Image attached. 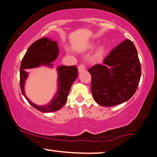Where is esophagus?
<instances>
[{
    "label": "esophagus",
    "instance_id": "34e87169",
    "mask_svg": "<svg viewBox=\"0 0 157 157\" xmlns=\"http://www.w3.org/2000/svg\"><path fill=\"white\" fill-rule=\"evenodd\" d=\"M85 70H86V67H85L83 65H80V66H78V71H79V73L82 72V71H84Z\"/></svg>",
    "mask_w": 157,
    "mask_h": 157
}]
</instances>
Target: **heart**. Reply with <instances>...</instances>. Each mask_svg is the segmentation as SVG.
<instances>
[{"label":"heart","mask_w":157,"mask_h":157,"mask_svg":"<svg viewBox=\"0 0 157 157\" xmlns=\"http://www.w3.org/2000/svg\"><path fill=\"white\" fill-rule=\"evenodd\" d=\"M95 46V44L93 43V44H91L89 46V48H93ZM105 46H103V45H101V46H98V48H97V56H102L105 53Z\"/></svg>","instance_id":"1"}]
</instances>
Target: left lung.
Wrapping results in <instances>:
<instances>
[{
  "mask_svg": "<svg viewBox=\"0 0 157 157\" xmlns=\"http://www.w3.org/2000/svg\"><path fill=\"white\" fill-rule=\"evenodd\" d=\"M89 69L91 93L99 105L110 107L131 98L137 89L141 66L134 44L125 40L111 51L103 61Z\"/></svg>",
  "mask_w": 157,
  "mask_h": 157,
  "instance_id": "left-lung-1",
  "label": "left lung"
}]
</instances>
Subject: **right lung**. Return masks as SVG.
<instances>
[{"label": "right lung", "instance_id": "1", "mask_svg": "<svg viewBox=\"0 0 157 157\" xmlns=\"http://www.w3.org/2000/svg\"><path fill=\"white\" fill-rule=\"evenodd\" d=\"M59 55L57 40L48 37H43L32 44L25 54L21 61L20 68V85L23 95L35 109L45 113L54 112L60 109L67 100V97L71 85L77 77L76 66H60L56 70L57 72V89L51 101L46 105H38L32 102L25 94V83L29 76L26 69L47 66L53 68L54 62Z\"/></svg>", "mask_w": 157, "mask_h": 157}]
</instances>
